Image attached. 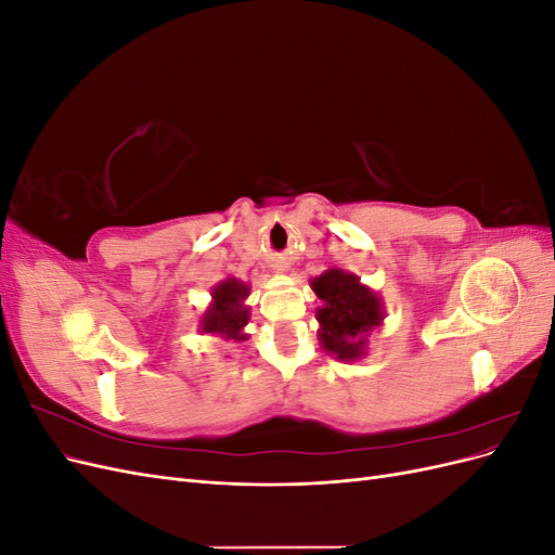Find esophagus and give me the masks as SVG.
I'll return each mask as SVG.
<instances>
[{
	"label": "esophagus",
	"mask_w": 555,
	"mask_h": 555,
	"mask_svg": "<svg viewBox=\"0 0 555 555\" xmlns=\"http://www.w3.org/2000/svg\"><path fill=\"white\" fill-rule=\"evenodd\" d=\"M278 271H284V266H278Z\"/></svg>",
	"instance_id": "esophagus-1"
}]
</instances>
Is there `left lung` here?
<instances>
[{
	"instance_id": "8db88e82",
	"label": "left lung",
	"mask_w": 555,
	"mask_h": 555,
	"mask_svg": "<svg viewBox=\"0 0 555 555\" xmlns=\"http://www.w3.org/2000/svg\"><path fill=\"white\" fill-rule=\"evenodd\" d=\"M312 292L322 300V308H317L322 347L340 361L363 357L367 335L384 319L379 296L361 284L357 275L338 268L314 278Z\"/></svg>"
}]
</instances>
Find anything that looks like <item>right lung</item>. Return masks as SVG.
<instances>
[{"label": "right lung", "instance_id": "add662e5", "mask_svg": "<svg viewBox=\"0 0 555 555\" xmlns=\"http://www.w3.org/2000/svg\"><path fill=\"white\" fill-rule=\"evenodd\" d=\"M247 294L249 287L245 282L236 278L222 280L212 289V304L201 319V331L231 340H245L247 333H243V328L247 326L249 310L243 306V300Z\"/></svg>", "mask_w": 555, "mask_h": 555}]
</instances>
